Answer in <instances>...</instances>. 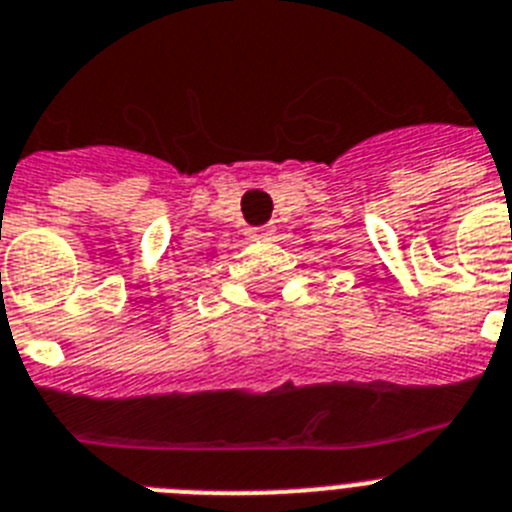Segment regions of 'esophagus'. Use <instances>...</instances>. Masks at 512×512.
Here are the masks:
<instances>
[{
	"label": "esophagus",
	"instance_id": "1",
	"mask_svg": "<svg viewBox=\"0 0 512 512\" xmlns=\"http://www.w3.org/2000/svg\"><path fill=\"white\" fill-rule=\"evenodd\" d=\"M268 234H270L268 229H250V231H247V237H250L252 242H255V239H265Z\"/></svg>",
	"mask_w": 512,
	"mask_h": 512
}]
</instances>
